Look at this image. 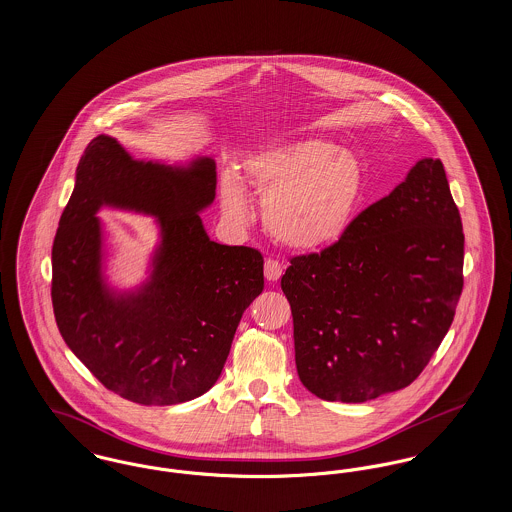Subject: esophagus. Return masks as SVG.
Masks as SVG:
<instances>
[{
    "mask_svg": "<svg viewBox=\"0 0 512 512\" xmlns=\"http://www.w3.org/2000/svg\"><path fill=\"white\" fill-rule=\"evenodd\" d=\"M282 274H284V268H282L278 261H274V259H267L265 261V278H267V282H278L282 278Z\"/></svg>",
    "mask_w": 512,
    "mask_h": 512,
    "instance_id": "obj_1",
    "label": "esophagus"
}]
</instances>
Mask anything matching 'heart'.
I'll return each instance as SVG.
<instances>
[{"label":"heart","mask_w":512,"mask_h":512,"mask_svg":"<svg viewBox=\"0 0 512 512\" xmlns=\"http://www.w3.org/2000/svg\"><path fill=\"white\" fill-rule=\"evenodd\" d=\"M242 172L265 199L263 220L270 236L297 251L338 244L365 192L361 159L320 138L257 147L245 155ZM219 197L228 219L247 222L249 199L240 174H220Z\"/></svg>","instance_id":"1"}]
</instances>
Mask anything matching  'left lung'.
<instances>
[{"mask_svg": "<svg viewBox=\"0 0 512 512\" xmlns=\"http://www.w3.org/2000/svg\"><path fill=\"white\" fill-rule=\"evenodd\" d=\"M463 259L445 169L424 157L338 244L293 257L282 276L301 384L341 403L407 388L453 322Z\"/></svg>", "mask_w": 512, "mask_h": 512, "instance_id": "8db88e82", "label": "left lung"}]
</instances>
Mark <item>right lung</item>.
Segmentation results:
<instances>
[{
    "instance_id": "obj_1",
    "label": "right lung",
    "mask_w": 512,
    "mask_h": 512,
    "mask_svg": "<svg viewBox=\"0 0 512 512\" xmlns=\"http://www.w3.org/2000/svg\"><path fill=\"white\" fill-rule=\"evenodd\" d=\"M215 188L211 157L136 159L107 134L78 163L51 249L53 313L74 355L128 401L176 405L211 390L263 292V255L217 244L203 226ZM101 208L154 219L158 242L134 287L110 280Z\"/></svg>"
}]
</instances>
